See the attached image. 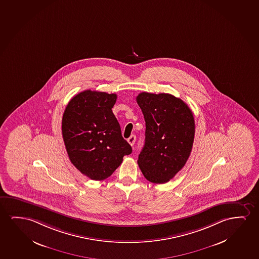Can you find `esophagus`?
<instances>
[{
  "label": "esophagus",
  "mask_w": 259,
  "mask_h": 259,
  "mask_svg": "<svg viewBox=\"0 0 259 259\" xmlns=\"http://www.w3.org/2000/svg\"><path fill=\"white\" fill-rule=\"evenodd\" d=\"M127 142L131 145V146H134V144L136 142V136L132 135L128 139H127Z\"/></svg>",
  "instance_id": "esophagus-1"
}]
</instances>
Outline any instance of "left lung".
Listing matches in <instances>:
<instances>
[{
  "label": "left lung",
  "mask_w": 259,
  "mask_h": 259,
  "mask_svg": "<svg viewBox=\"0 0 259 259\" xmlns=\"http://www.w3.org/2000/svg\"><path fill=\"white\" fill-rule=\"evenodd\" d=\"M146 120V141L139 153L143 175L154 184L167 183L185 166L193 147V112L171 94L142 92L137 97Z\"/></svg>",
  "instance_id": "left-lung-1"
}]
</instances>
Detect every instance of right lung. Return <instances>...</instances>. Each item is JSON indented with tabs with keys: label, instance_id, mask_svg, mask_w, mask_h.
<instances>
[{
	"label": "right lung",
	"instance_id": "obj_1",
	"mask_svg": "<svg viewBox=\"0 0 259 259\" xmlns=\"http://www.w3.org/2000/svg\"><path fill=\"white\" fill-rule=\"evenodd\" d=\"M116 99V94L84 91L70 100L63 114V139L70 160L92 180L107 179L123 156L132 153L112 111Z\"/></svg>",
	"mask_w": 259,
	"mask_h": 259
}]
</instances>
